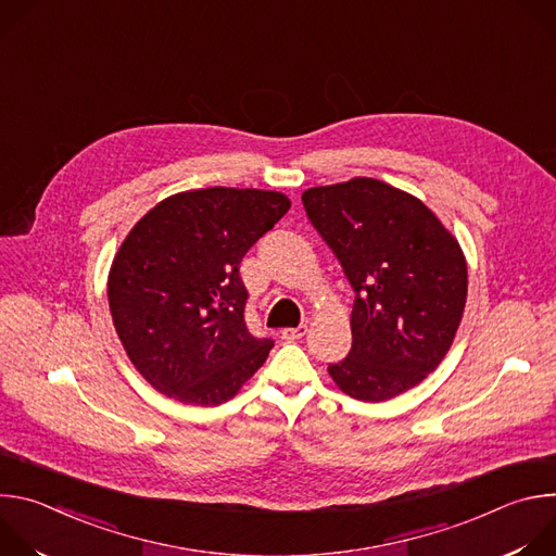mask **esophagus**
I'll return each mask as SVG.
<instances>
[{
	"instance_id": "obj_1",
	"label": "esophagus",
	"mask_w": 556,
	"mask_h": 556,
	"mask_svg": "<svg viewBox=\"0 0 556 556\" xmlns=\"http://www.w3.org/2000/svg\"><path fill=\"white\" fill-rule=\"evenodd\" d=\"M305 334H307V326H296V328H283L281 330V339H286V341H296Z\"/></svg>"
}]
</instances>
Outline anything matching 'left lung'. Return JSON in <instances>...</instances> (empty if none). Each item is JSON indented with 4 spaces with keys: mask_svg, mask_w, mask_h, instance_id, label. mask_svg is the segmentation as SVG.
I'll return each mask as SVG.
<instances>
[{
    "mask_svg": "<svg viewBox=\"0 0 556 556\" xmlns=\"http://www.w3.org/2000/svg\"><path fill=\"white\" fill-rule=\"evenodd\" d=\"M301 200L356 292L352 350L328 374L365 403L414 389L462 321L468 270L457 237L422 200L374 178L312 187Z\"/></svg>",
    "mask_w": 556,
    "mask_h": 556,
    "instance_id": "1",
    "label": "left lung"
}]
</instances>
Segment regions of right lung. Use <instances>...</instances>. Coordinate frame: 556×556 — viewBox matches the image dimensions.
<instances>
[{
  "instance_id": "add662e5",
  "label": "right lung",
  "mask_w": 556,
  "mask_h": 556,
  "mask_svg": "<svg viewBox=\"0 0 556 556\" xmlns=\"http://www.w3.org/2000/svg\"><path fill=\"white\" fill-rule=\"evenodd\" d=\"M279 191L208 187L157 202L108 275L116 334L138 374L185 405L215 407L264 365L273 339L244 324L240 264L290 208Z\"/></svg>"
}]
</instances>
